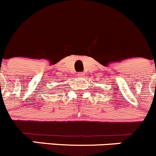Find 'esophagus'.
Returning <instances> with one entry per match:
<instances>
[{
    "mask_svg": "<svg viewBox=\"0 0 156 156\" xmlns=\"http://www.w3.org/2000/svg\"><path fill=\"white\" fill-rule=\"evenodd\" d=\"M83 74V73L82 72H79L78 73H77V76H82Z\"/></svg>",
    "mask_w": 156,
    "mask_h": 156,
    "instance_id": "1",
    "label": "esophagus"
}]
</instances>
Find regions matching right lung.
I'll return each instance as SVG.
<instances>
[{
  "label": "right lung",
  "instance_id": "right-lung-1",
  "mask_svg": "<svg viewBox=\"0 0 156 156\" xmlns=\"http://www.w3.org/2000/svg\"><path fill=\"white\" fill-rule=\"evenodd\" d=\"M56 90H57V89H56ZM59 90H60V92L63 91V88H60V89H59V90H57V91H59Z\"/></svg>",
  "mask_w": 156,
  "mask_h": 156
}]
</instances>
